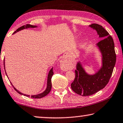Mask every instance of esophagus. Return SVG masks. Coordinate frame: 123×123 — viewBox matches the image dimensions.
Here are the masks:
<instances>
[{"mask_svg": "<svg viewBox=\"0 0 123 123\" xmlns=\"http://www.w3.org/2000/svg\"><path fill=\"white\" fill-rule=\"evenodd\" d=\"M60 68L63 71H66L69 69V65L64 60H62L60 63Z\"/></svg>", "mask_w": 123, "mask_h": 123, "instance_id": "obj_1", "label": "esophagus"}]
</instances>
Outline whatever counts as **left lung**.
Listing matches in <instances>:
<instances>
[{
    "label": "left lung",
    "mask_w": 123,
    "mask_h": 123,
    "mask_svg": "<svg viewBox=\"0 0 123 123\" xmlns=\"http://www.w3.org/2000/svg\"><path fill=\"white\" fill-rule=\"evenodd\" d=\"M90 27L97 31L102 38L98 43L102 55V66L97 73L89 75L78 63L75 70V78L71 84V89L82 96H89L96 93L107 85L111 77L116 62V54L113 38L102 25L93 23Z\"/></svg>",
    "instance_id": "left-lung-1"
}]
</instances>
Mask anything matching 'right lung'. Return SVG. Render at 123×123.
<instances>
[{
	"label": "right lung",
	"mask_w": 123,
	"mask_h": 123,
	"mask_svg": "<svg viewBox=\"0 0 123 123\" xmlns=\"http://www.w3.org/2000/svg\"><path fill=\"white\" fill-rule=\"evenodd\" d=\"M37 27V26L35 25H23L22 26V27H19V28H18V29L16 30V31L14 32V33H16V32L17 31H21V30H22L23 29H25V28H35ZM5 66V65H4ZM53 68H52L50 70L49 72V74H48V78H47V88H46V89L43 92H42V93L40 94H38V95H31V98H42L44 97V96H45L47 95V94L49 93L51 91V88H52V82H51V79H52V76L53 75ZM13 87L15 90H16V92H18L19 94H22V95H23L25 96H27L28 97H29V95H25V94H23L21 93V92H19V91H18V90L16 89V88L14 87L13 86Z\"/></svg>",
	"instance_id": "obj_1"
}]
</instances>
